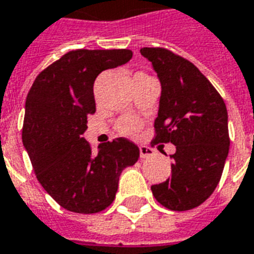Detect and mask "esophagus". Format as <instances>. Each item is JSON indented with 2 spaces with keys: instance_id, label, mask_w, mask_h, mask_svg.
Returning a JSON list of instances; mask_svg holds the SVG:
<instances>
[{
  "instance_id": "esophagus-1",
  "label": "esophagus",
  "mask_w": 254,
  "mask_h": 254,
  "mask_svg": "<svg viewBox=\"0 0 254 254\" xmlns=\"http://www.w3.org/2000/svg\"><path fill=\"white\" fill-rule=\"evenodd\" d=\"M139 151H140V158L145 159L149 158V156H152L154 155V149L148 147V145H140L139 147Z\"/></svg>"
}]
</instances>
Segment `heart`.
I'll return each instance as SVG.
<instances>
[{"instance_id": "1", "label": "heart", "mask_w": 254, "mask_h": 254, "mask_svg": "<svg viewBox=\"0 0 254 254\" xmlns=\"http://www.w3.org/2000/svg\"><path fill=\"white\" fill-rule=\"evenodd\" d=\"M139 127H140V123L133 118H125L118 123V131L122 135H133L137 132Z\"/></svg>"}]
</instances>
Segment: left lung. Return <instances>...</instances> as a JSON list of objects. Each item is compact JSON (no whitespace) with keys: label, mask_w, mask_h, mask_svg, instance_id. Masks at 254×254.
I'll return each mask as SVG.
<instances>
[{"label":"left lung","mask_w":254,"mask_h":254,"mask_svg":"<svg viewBox=\"0 0 254 254\" xmlns=\"http://www.w3.org/2000/svg\"><path fill=\"white\" fill-rule=\"evenodd\" d=\"M162 84L154 143H172L171 178L151 187L171 211H188L205 201L219 184L229 152L227 106L192 62L163 47H143Z\"/></svg>","instance_id":"obj_1"}]
</instances>
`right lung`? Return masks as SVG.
Segmentation results:
<instances>
[{"label": "right lung", "mask_w": 254, "mask_h": 254, "mask_svg": "<svg viewBox=\"0 0 254 254\" xmlns=\"http://www.w3.org/2000/svg\"><path fill=\"white\" fill-rule=\"evenodd\" d=\"M132 52L72 50L38 74L25 105L22 141L35 176L61 207L96 213L114 201L122 171L139 159L126 137L91 145L82 137L95 113L94 82L100 72L127 64Z\"/></svg>", "instance_id": "right-lung-1"}]
</instances>
